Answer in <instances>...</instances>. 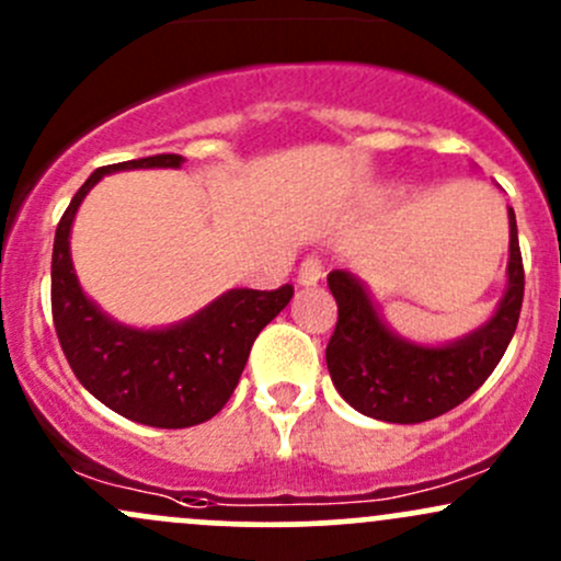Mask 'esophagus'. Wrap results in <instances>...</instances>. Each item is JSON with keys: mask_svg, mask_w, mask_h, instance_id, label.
<instances>
[{"mask_svg": "<svg viewBox=\"0 0 561 561\" xmlns=\"http://www.w3.org/2000/svg\"><path fill=\"white\" fill-rule=\"evenodd\" d=\"M322 279V265L317 257H306L298 268V285L300 287H314Z\"/></svg>", "mask_w": 561, "mask_h": 561, "instance_id": "obj_1", "label": "esophagus"}]
</instances>
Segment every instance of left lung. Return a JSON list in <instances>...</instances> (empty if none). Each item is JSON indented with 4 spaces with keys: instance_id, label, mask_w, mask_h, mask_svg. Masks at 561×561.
<instances>
[{
    "instance_id": "1",
    "label": "left lung",
    "mask_w": 561,
    "mask_h": 561,
    "mask_svg": "<svg viewBox=\"0 0 561 561\" xmlns=\"http://www.w3.org/2000/svg\"><path fill=\"white\" fill-rule=\"evenodd\" d=\"M505 293L483 325L449 344L403 339L381 320L368 287L350 271H330L328 287L339 322L328 341L330 379L341 398L379 422L416 424L457 409L489 379L516 333L524 298V265L516 215L508 206Z\"/></svg>"
}]
</instances>
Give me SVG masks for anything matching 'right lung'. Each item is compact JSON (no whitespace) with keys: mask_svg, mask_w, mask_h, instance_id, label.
I'll return each instance as SVG.
<instances>
[{"mask_svg":"<svg viewBox=\"0 0 561 561\" xmlns=\"http://www.w3.org/2000/svg\"><path fill=\"white\" fill-rule=\"evenodd\" d=\"M182 163V156L163 152L96 169L58 222L50 271L53 325L80 385L115 414L163 430L202 424L228 403L257 333L293 298L290 285L271 293L236 287L174 325L131 328L85 296L69 250L82 198L107 174Z\"/></svg>","mask_w":561,"mask_h":561,"instance_id":"1","label":"right lung"}]
</instances>
